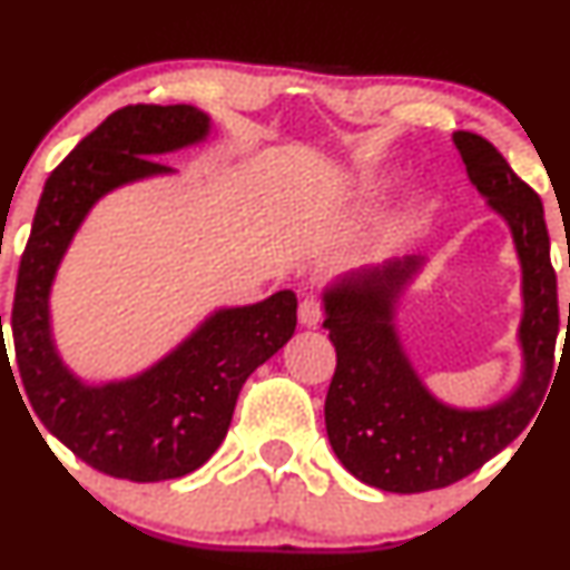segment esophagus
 I'll use <instances>...</instances> for the list:
<instances>
[{
  "label": "esophagus",
  "mask_w": 570,
  "mask_h": 570,
  "mask_svg": "<svg viewBox=\"0 0 570 570\" xmlns=\"http://www.w3.org/2000/svg\"><path fill=\"white\" fill-rule=\"evenodd\" d=\"M318 321H321V305L315 303L313 297L303 299V303H299V324L313 328L318 326Z\"/></svg>",
  "instance_id": "1"
}]
</instances>
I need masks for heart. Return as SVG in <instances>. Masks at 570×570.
I'll return each mask as SVG.
<instances>
[{
    "label": "heart",
    "instance_id": "heart-1",
    "mask_svg": "<svg viewBox=\"0 0 570 570\" xmlns=\"http://www.w3.org/2000/svg\"><path fill=\"white\" fill-rule=\"evenodd\" d=\"M385 180H372V183H368V188H372V190H382V188H385Z\"/></svg>",
    "mask_w": 570,
    "mask_h": 570
}]
</instances>
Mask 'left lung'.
<instances>
[{
	"label": "left lung",
	"instance_id": "8db88e82",
	"mask_svg": "<svg viewBox=\"0 0 570 570\" xmlns=\"http://www.w3.org/2000/svg\"><path fill=\"white\" fill-rule=\"evenodd\" d=\"M454 146L470 183L512 233L523 297V372L515 390L491 406L443 403L416 374L395 326L403 294L428 259L395 257L334 278L324 289V328L337 351L324 406L326 435L351 475L390 493L443 489L483 468L533 420L554 366L558 278L541 198L485 137L454 132Z\"/></svg>",
	"mask_w": 570,
	"mask_h": 570
}]
</instances>
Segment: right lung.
Returning a JSON list of instances; mask_svg holds the SVG:
<instances>
[{"mask_svg": "<svg viewBox=\"0 0 570 570\" xmlns=\"http://www.w3.org/2000/svg\"><path fill=\"white\" fill-rule=\"evenodd\" d=\"M209 132V114L185 102L114 111L47 177L20 257L10 326L26 395L60 443L111 478L156 483L202 468L228 433L246 376L297 326L292 289L217 307L146 372L100 385L73 374L55 347L50 292L89 209L121 185L173 175L154 156L198 146Z\"/></svg>", "mask_w": 570, "mask_h": 570, "instance_id": "obj_1", "label": "right lung"}]
</instances>
